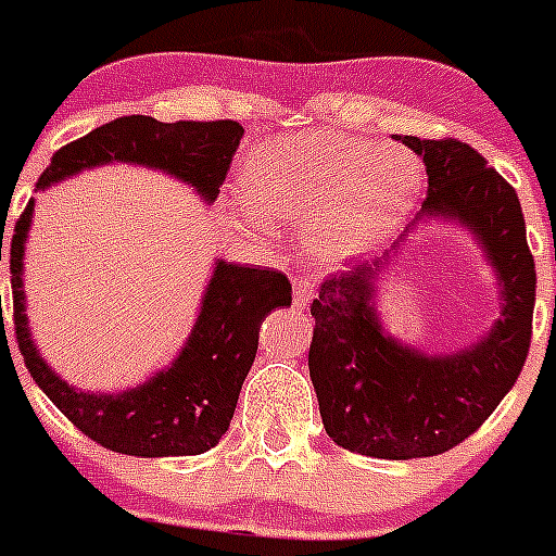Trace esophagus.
Here are the masks:
<instances>
[{
	"mask_svg": "<svg viewBox=\"0 0 556 556\" xmlns=\"http://www.w3.org/2000/svg\"><path fill=\"white\" fill-rule=\"evenodd\" d=\"M314 294H316V289H314V283L308 281V278H294V305H298V308H305V305L311 303V300H314Z\"/></svg>",
	"mask_w": 556,
	"mask_h": 556,
	"instance_id": "1",
	"label": "esophagus"
}]
</instances>
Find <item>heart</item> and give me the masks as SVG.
<instances>
[{
  "instance_id": "1",
  "label": "heart",
  "mask_w": 556,
  "mask_h": 556,
  "mask_svg": "<svg viewBox=\"0 0 556 556\" xmlns=\"http://www.w3.org/2000/svg\"><path fill=\"white\" fill-rule=\"evenodd\" d=\"M253 224H300L305 253L341 264L382 245L415 210L422 166L399 144L298 130L253 147L242 163Z\"/></svg>"
}]
</instances>
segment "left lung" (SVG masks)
Listing matches in <instances>:
<instances>
[{"label":"left lung","instance_id":"1","mask_svg":"<svg viewBox=\"0 0 556 556\" xmlns=\"http://www.w3.org/2000/svg\"><path fill=\"white\" fill-rule=\"evenodd\" d=\"M401 141L426 163L422 213L475 231L500 275L505 308L478 346L426 357L384 336L374 316L379 262L321 281L311 305L308 368L325 431L343 451L393 462L440 456L489 420L525 368L535 311V258L513 185L458 139Z\"/></svg>","mask_w":556,"mask_h":556}]
</instances>
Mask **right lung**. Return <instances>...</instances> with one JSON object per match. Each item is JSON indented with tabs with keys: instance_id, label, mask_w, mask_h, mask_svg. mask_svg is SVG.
I'll list each match as a JSON object with an SVG mask.
<instances>
[{
	"instance_id": "add662e5",
	"label": "right lung",
	"mask_w": 556,
	"mask_h": 556,
	"mask_svg": "<svg viewBox=\"0 0 556 556\" xmlns=\"http://www.w3.org/2000/svg\"><path fill=\"white\" fill-rule=\"evenodd\" d=\"M242 125L157 123L152 116H119L54 152L37 188L109 161H130L163 168L193 185L213 202L224 185ZM35 202L15 220L10 240V283H13V330L24 366L51 404L89 440L125 456H199L220 442L235 417L242 382L253 366L258 325L273 308L292 303V283L278 269L242 267L218 262L204 294L202 314L188 343L168 371L155 374L141 388L119 395H94L73 390L35 352L24 314V240ZM2 262V240H0ZM2 314V298H0Z\"/></svg>"
}]
</instances>
